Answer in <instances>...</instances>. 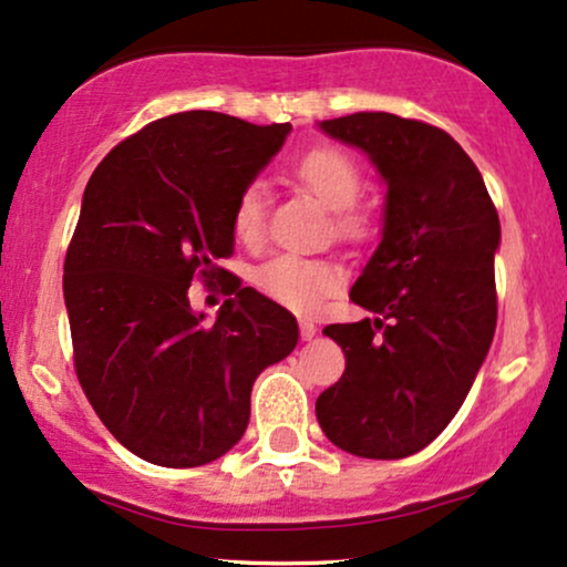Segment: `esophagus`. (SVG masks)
<instances>
[{"mask_svg":"<svg viewBox=\"0 0 567 567\" xmlns=\"http://www.w3.org/2000/svg\"><path fill=\"white\" fill-rule=\"evenodd\" d=\"M301 336H303V341H309V338H315L317 336V324L311 322V320H301Z\"/></svg>","mask_w":567,"mask_h":567,"instance_id":"1","label":"esophagus"}]
</instances>
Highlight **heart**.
Masks as SVG:
<instances>
[{
    "label": "heart",
    "instance_id": "heart-1",
    "mask_svg": "<svg viewBox=\"0 0 567 567\" xmlns=\"http://www.w3.org/2000/svg\"><path fill=\"white\" fill-rule=\"evenodd\" d=\"M292 175L322 205L333 207V226L341 237L360 243L373 234V213L362 202H357L365 184L362 167L347 148L333 146V143L306 148L301 157L292 162ZM231 231L247 247H256L264 239L266 192L261 184H247L237 194L231 205ZM252 282L264 296L275 298L277 303L292 311H315L330 292L341 288L343 269L330 258L282 252L266 261L252 275Z\"/></svg>",
    "mask_w": 567,
    "mask_h": 567
}]
</instances>
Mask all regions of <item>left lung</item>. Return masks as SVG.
<instances>
[{
  "instance_id": "left-lung-1",
  "label": "left lung",
  "mask_w": 567,
  "mask_h": 567,
  "mask_svg": "<svg viewBox=\"0 0 567 567\" xmlns=\"http://www.w3.org/2000/svg\"><path fill=\"white\" fill-rule=\"evenodd\" d=\"M379 167L386 224L349 298L373 320L324 328L347 370L317 396V421L341 451L405 458L453 421L496 333V205L470 154L445 130L386 112L320 125Z\"/></svg>"
}]
</instances>
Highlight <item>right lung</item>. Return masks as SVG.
Instances as JSON below:
<instances>
[{"instance_id":"add662e5","label":"right lung","mask_w":567,"mask_h":567,"mask_svg":"<svg viewBox=\"0 0 567 567\" xmlns=\"http://www.w3.org/2000/svg\"><path fill=\"white\" fill-rule=\"evenodd\" d=\"M288 133L218 112L162 116L84 188L63 261L74 370L103 426L148 464L188 470L231 451L252 381L296 349V317L216 264L234 252V199ZM192 281L233 296L213 326L190 311Z\"/></svg>"}]
</instances>
